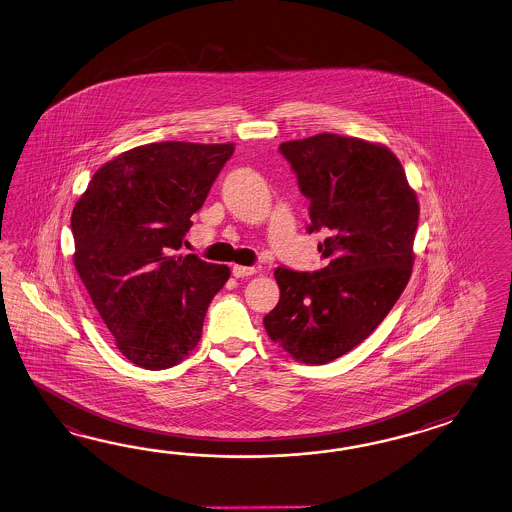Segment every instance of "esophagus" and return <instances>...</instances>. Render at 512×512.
I'll list each match as a JSON object with an SVG mask.
<instances>
[{"mask_svg":"<svg viewBox=\"0 0 512 512\" xmlns=\"http://www.w3.org/2000/svg\"><path fill=\"white\" fill-rule=\"evenodd\" d=\"M256 267H245V265H234L232 267V275L236 278H245V276L256 275Z\"/></svg>","mask_w":512,"mask_h":512,"instance_id":"34e87169","label":"esophagus"}]
</instances>
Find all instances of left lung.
<instances>
[{
	"label": "left lung",
	"mask_w": 512,
	"mask_h": 512,
	"mask_svg": "<svg viewBox=\"0 0 512 512\" xmlns=\"http://www.w3.org/2000/svg\"><path fill=\"white\" fill-rule=\"evenodd\" d=\"M278 150L310 198L308 234H327L325 265L278 267L280 301L263 325L289 356L321 366L366 340L407 288L420 206L386 146L319 133Z\"/></svg>",
	"instance_id": "1"
}]
</instances>
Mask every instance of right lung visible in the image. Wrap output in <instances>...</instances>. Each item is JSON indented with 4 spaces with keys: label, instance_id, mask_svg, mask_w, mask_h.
Masks as SVG:
<instances>
[{
    "label": "right lung",
    "instance_id": "right-lung-1",
    "mask_svg": "<svg viewBox=\"0 0 512 512\" xmlns=\"http://www.w3.org/2000/svg\"><path fill=\"white\" fill-rule=\"evenodd\" d=\"M234 145L165 141L137 146L94 172L72 211L74 265L118 351L167 369L197 347L226 265L182 256Z\"/></svg>",
    "mask_w": 512,
    "mask_h": 512
}]
</instances>
